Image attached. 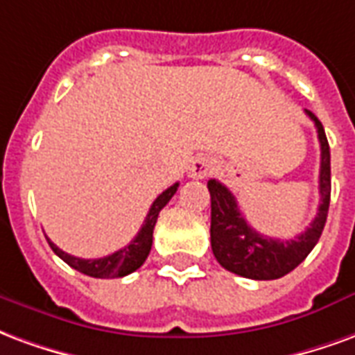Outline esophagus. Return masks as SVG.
<instances>
[{
  "mask_svg": "<svg viewBox=\"0 0 355 355\" xmlns=\"http://www.w3.org/2000/svg\"><path fill=\"white\" fill-rule=\"evenodd\" d=\"M187 170L189 178H193V180H204V178H208L214 172V160L209 159V157H196L189 164Z\"/></svg>",
  "mask_w": 355,
  "mask_h": 355,
  "instance_id": "obj_1",
  "label": "esophagus"
}]
</instances>
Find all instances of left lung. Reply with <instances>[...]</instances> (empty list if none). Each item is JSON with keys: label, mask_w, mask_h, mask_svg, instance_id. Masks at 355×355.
I'll use <instances>...</instances> for the list:
<instances>
[{"label": "left lung", "mask_w": 355, "mask_h": 355, "mask_svg": "<svg viewBox=\"0 0 355 355\" xmlns=\"http://www.w3.org/2000/svg\"><path fill=\"white\" fill-rule=\"evenodd\" d=\"M315 124L322 160H320V206L314 221L293 240H276L253 231L238 209L236 198L223 183L208 181L211 196V252L219 265L252 280H276L291 272L306 259L322 236L331 200V153L320 119L306 111Z\"/></svg>", "instance_id": "1"}]
</instances>
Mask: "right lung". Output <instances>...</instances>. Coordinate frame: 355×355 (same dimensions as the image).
Segmentation results:
<instances>
[{"instance_id":"right-lung-1","label":"right lung","mask_w":355,"mask_h":355,"mask_svg":"<svg viewBox=\"0 0 355 355\" xmlns=\"http://www.w3.org/2000/svg\"><path fill=\"white\" fill-rule=\"evenodd\" d=\"M180 187V183H174L172 187H168L166 191H162L155 202L151 204L149 208V214H147L146 221L141 225V229L136 234V238L132 240L130 244L124 245L123 250L111 253V255H105V257H100V259H81V257H73L69 253L62 252L58 245H54L49 238V245L53 248V252L60 257L64 263H68L71 268L79 270V272L87 274V276H92V278H123L126 274L138 270L139 266L144 265L147 259V255L151 252L153 245V229H155V223H157V217H159L160 209L164 208L170 198L175 195V191Z\"/></svg>"}]
</instances>
